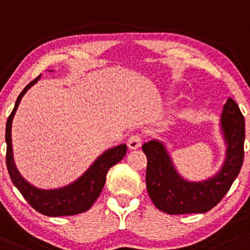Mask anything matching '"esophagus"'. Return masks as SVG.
<instances>
[{
	"label": "esophagus",
	"instance_id": "obj_1",
	"mask_svg": "<svg viewBox=\"0 0 250 250\" xmlns=\"http://www.w3.org/2000/svg\"><path fill=\"white\" fill-rule=\"evenodd\" d=\"M142 136L140 134H132L130 138L127 139V146L130 150H136V148L140 147L142 145Z\"/></svg>",
	"mask_w": 250,
	"mask_h": 250
}]
</instances>
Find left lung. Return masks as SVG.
<instances>
[{
  "mask_svg": "<svg viewBox=\"0 0 250 250\" xmlns=\"http://www.w3.org/2000/svg\"><path fill=\"white\" fill-rule=\"evenodd\" d=\"M221 128L227 144L226 159L215 176L202 182L182 177L162 142L150 140L143 145L147 158L146 189L161 211L170 215L202 214L214 208L228 192L242 167L246 134L245 118L231 98L223 106Z\"/></svg>",
  "mask_w": 250,
  "mask_h": 250,
  "instance_id": "left-lung-1",
  "label": "left lung"
}]
</instances>
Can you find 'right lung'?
Here are the masks:
<instances>
[{
    "label": "right lung",
    "mask_w": 250,
    "mask_h": 250,
    "mask_svg": "<svg viewBox=\"0 0 250 250\" xmlns=\"http://www.w3.org/2000/svg\"><path fill=\"white\" fill-rule=\"evenodd\" d=\"M40 77L41 75H39L32 83H28L23 91L20 93L18 99H16L15 106H14V110L8 117L7 125H5V143H7L5 163H7V169L14 186L18 188L24 200L36 211L41 212L42 215L52 216V217L77 215L86 211L93 206L94 202L99 197L104 186H105L107 171L110 170V167L124 158L126 151H127V146L125 144H122L105 151L102 156L95 159L93 164L88 167V170L81 177L66 187L59 188V189L44 190L39 189V188L28 183L26 179L20 175L15 167V163H14L12 123L22 97L34 83H38Z\"/></svg>",
    "instance_id": "right-lung-1"
}]
</instances>
